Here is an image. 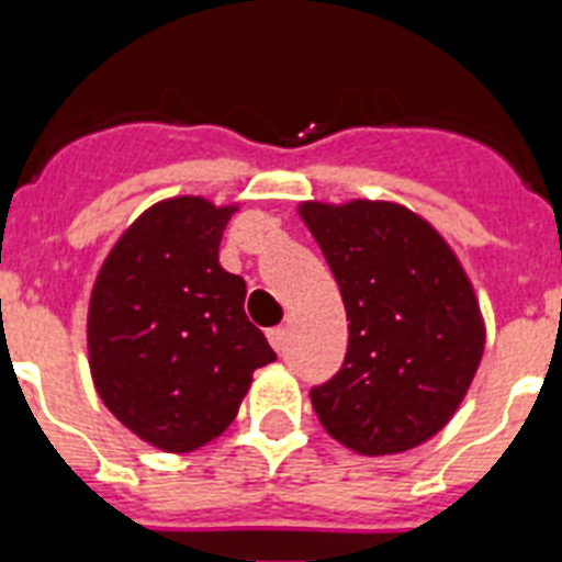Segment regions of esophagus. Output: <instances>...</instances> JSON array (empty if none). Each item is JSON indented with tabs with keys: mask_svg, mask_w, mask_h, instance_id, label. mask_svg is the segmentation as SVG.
Wrapping results in <instances>:
<instances>
[{
	"mask_svg": "<svg viewBox=\"0 0 562 562\" xmlns=\"http://www.w3.org/2000/svg\"><path fill=\"white\" fill-rule=\"evenodd\" d=\"M267 337H270L272 349H276V351L284 349V340H286V329H284V326H278V329H270V331H267Z\"/></svg>",
	"mask_w": 562,
	"mask_h": 562,
	"instance_id": "esophagus-1",
	"label": "esophagus"
}]
</instances>
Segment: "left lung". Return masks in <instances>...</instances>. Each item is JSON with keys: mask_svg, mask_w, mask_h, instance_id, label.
<instances>
[{"mask_svg": "<svg viewBox=\"0 0 562 562\" xmlns=\"http://www.w3.org/2000/svg\"><path fill=\"white\" fill-rule=\"evenodd\" d=\"M349 317L340 371L310 391L331 439L362 456L411 450L439 434L484 351L479 301L445 238L408 207L304 202Z\"/></svg>", "mask_w": 562, "mask_h": 562, "instance_id": "1", "label": "left lung"}]
</instances>
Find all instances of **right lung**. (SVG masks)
I'll list each match as a JSON object with an SVG mask.
<instances>
[{
	"label": "right lung",
	"instance_id": "obj_1",
	"mask_svg": "<svg viewBox=\"0 0 562 562\" xmlns=\"http://www.w3.org/2000/svg\"><path fill=\"white\" fill-rule=\"evenodd\" d=\"M236 205L173 196L112 247L89 297L87 346L98 396L132 434L188 453L236 419L252 371L276 360L247 321V284L222 270Z\"/></svg>",
	"mask_w": 562,
	"mask_h": 562
}]
</instances>
